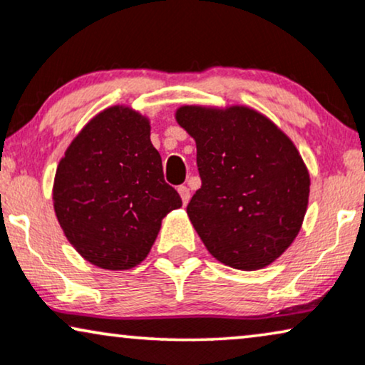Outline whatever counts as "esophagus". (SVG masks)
<instances>
[{
	"label": "esophagus",
	"mask_w": 365,
	"mask_h": 365,
	"mask_svg": "<svg viewBox=\"0 0 365 365\" xmlns=\"http://www.w3.org/2000/svg\"><path fill=\"white\" fill-rule=\"evenodd\" d=\"M178 192H179V196H181V200H182L184 205H187L189 197H191V192H189V187H187V186H179V187H178Z\"/></svg>",
	"instance_id": "34e87169"
}]
</instances>
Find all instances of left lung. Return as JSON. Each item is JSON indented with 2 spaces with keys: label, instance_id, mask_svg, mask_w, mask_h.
Returning <instances> with one entry per match:
<instances>
[{
  "label": "left lung",
  "instance_id": "left-lung-1",
  "mask_svg": "<svg viewBox=\"0 0 365 365\" xmlns=\"http://www.w3.org/2000/svg\"><path fill=\"white\" fill-rule=\"evenodd\" d=\"M176 120L196 140L202 184L186 211L206 250L243 272L272 264L309 206L310 174L295 144L246 106H182Z\"/></svg>",
  "mask_w": 365,
  "mask_h": 365
}]
</instances>
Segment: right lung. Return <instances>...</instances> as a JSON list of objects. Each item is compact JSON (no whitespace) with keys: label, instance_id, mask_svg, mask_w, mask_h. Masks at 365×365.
Instances as JSON below:
<instances>
[{"label":"right lung","instance_id":"1","mask_svg":"<svg viewBox=\"0 0 365 365\" xmlns=\"http://www.w3.org/2000/svg\"><path fill=\"white\" fill-rule=\"evenodd\" d=\"M181 206L164 181L149 117L129 106L92 117L56 168V220L70 245L98 268L117 272L144 262L164 216Z\"/></svg>","mask_w":365,"mask_h":365}]
</instances>
